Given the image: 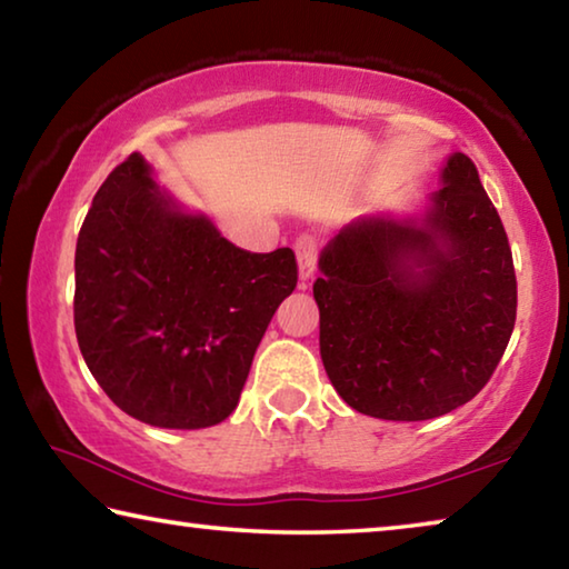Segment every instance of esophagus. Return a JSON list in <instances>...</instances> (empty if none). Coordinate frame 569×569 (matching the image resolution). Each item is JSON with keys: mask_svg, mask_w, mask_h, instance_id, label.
<instances>
[{"mask_svg": "<svg viewBox=\"0 0 569 569\" xmlns=\"http://www.w3.org/2000/svg\"><path fill=\"white\" fill-rule=\"evenodd\" d=\"M296 258H298V276H301V281H308V278L313 276V268H316V253H319V240L311 233H301L296 238Z\"/></svg>", "mask_w": 569, "mask_h": 569, "instance_id": "34e87169", "label": "esophagus"}]
</instances>
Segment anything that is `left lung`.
<instances>
[{"label": "left lung", "mask_w": 569, "mask_h": 569, "mask_svg": "<svg viewBox=\"0 0 569 569\" xmlns=\"http://www.w3.org/2000/svg\"><path fill=\"white\" fill-rule=\"evenodd\" d=\"M421 218L366 216L321 250V359L351 409L423 421L485 389L517 319L512 250L465 152Z\"/></svg>", "instance_id": "obj_1"}]
</instances>
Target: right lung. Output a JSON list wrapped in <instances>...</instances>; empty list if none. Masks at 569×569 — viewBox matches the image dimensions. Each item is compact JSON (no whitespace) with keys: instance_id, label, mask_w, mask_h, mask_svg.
I'll list each match as a JSON object with an SVG mask.
<instances>
[{"instance_id":"obj_1","label":"right lung","mask_w":569,"mask_h":569,"mask_svg":"<svg viewBox=\"0 0 569 569\" xmlns=\"http://www.w3.org/2000/svg\"><path fill=\"white\" fill-rule=\"evenodd\" d=\"M291 248L250 253L186 213L140 152L102 182L74 250V333L102 391L160 429L238 407L258 343L293 293Z\"/></svg>"}]
</instances>
